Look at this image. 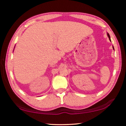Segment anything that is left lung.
<instances>
[{
    "instance_id": "obj_1",
    "label": "left lung",
    "mask_w": 126,
    "mask_h": 126,
    "mask_svg": "<svg viewBox=\"0 0 126 126\" xmlns=\"http://www.w3.org/2000/svg\"><path fill=\"white\" fill-rule=\"evenodd\" d=\"M107 35H108V38H109V39H110V35H109V34H107ZM110 41H111V39H110ZM113 49H114V48H113Z\"/></svg>"
}]
</instances>
